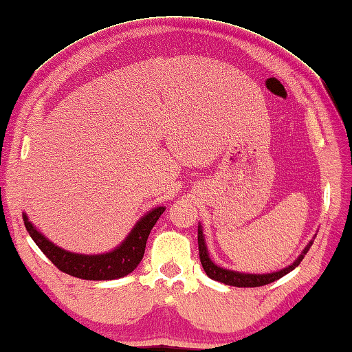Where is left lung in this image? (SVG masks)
Segmentation results:
<instances>
[{
    "label": "left lung",
    "instance_id": "8db88e82",
    "mask_svg": "<svg viewBox=\"0 0 352 352\" xmlns=\"http://www.w3.org/2000/svg\"><path fill=\"white\" fill-rule=\"evenodd\" d=\"M317 235V234H316ZM316 235L312 237V240L305 246L302 254L298 255L297 260L291 263L289 266L283 267L277 272H270V274H246V272H239V271H231V270H225L219 265H215L212 260L209 257L208 252V246H206V240H204L203 235V228L201 225H198V251H200V261L204 272L209 278L215 280V282L225 283L229 286H237V287H257V286H265L267 283L276 282V280L282 278L286 274H289L291 271L296 270V267L300 265V261L303 260L306 252L309 251V248L314 243Z\"/></svg>",
    "mask_w": 352,
    "mask_h": 352
}]
</instances>
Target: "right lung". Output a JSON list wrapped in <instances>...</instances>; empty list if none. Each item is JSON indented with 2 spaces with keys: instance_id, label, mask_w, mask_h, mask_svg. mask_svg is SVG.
Returning <instances> with one entry per match:
<instances>
[{
  "instance_id": "obj_1",
  "label": "right lung",
  "mask_w": 352,
  "mask_h": 352,
  "mask_svg": "<svg viewBox=\"0 0 352 352\" xmlns=\"http://www.w3.org/2000/svg\"><path fill=\"white\" fill-rule=\"evenodd\" d=\"M164 209V206L151 209L135 223V226L117 248L104 254H76L66 251L44 237L32 225L25 212H23V220L32 240L60 271L82 280H115L126 277L140 265L144 255L146 241Z\"/></svg>"
}]
</instances>
